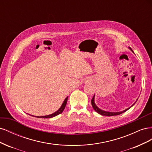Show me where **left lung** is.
<instances>
[{
  "label": "left lung",
  "mask_w": 152,
  "mask_h": 152,
  "mask_svg": "<svg viewBox=\"0 0 152 152\" xmlns=\"http://www.w3.org/2000/svg\"><path fill=\"white\" fill-rule=\"evenodd\" d=\"M94 96H94L93 98H92V99H91V104H92V106H93V107L94 110H95V111H96V112L100 114V115H104V116H114V115H120V114H121V113H124V112H126L127 110H128L131 107H132V106L134 105V103H134V104H133L131 106V107L127 108L126 110H124V111L119 112H110L104 111V110H102L99 109V108L97 107V106L96 105V104H95V103H94ZM137 100H136V102H137Z\"/></svg>",
  "instance_id": "obj_1"
}]
</instances>
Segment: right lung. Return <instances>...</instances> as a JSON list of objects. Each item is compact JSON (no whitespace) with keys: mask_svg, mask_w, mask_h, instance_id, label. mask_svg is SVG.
<instances>
[{"mask_svg":"<svg viewBox=\"0 0 152 152\" xmlns=\"http://www.w3.org/2000/svg\"><path fill=\"white\" fill-rule=\"evenodd\" d=\"M67 100H68V96L65 98V99L64 100V102H63L62 105L61 106V107L59 108V109L58 110H57V111H56V112H54V113H52V114H50V115H45V116H40V117H39V116L36 117V116H35V117H38V118H52V117H55V116L58 115L61 113L63 112L64 109H65V107H66V103H67ZM31 116H33V115H31Z\"/></svg>","mask_w":152,"mask_h":152,"instance_id":"1","label":"right lung"}]
</instances>
